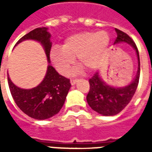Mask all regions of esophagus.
<instances>
[{
	"label": "esophagus",
	"instance_id": "1",
	"mask_svg": "<svg viewBox=\"0 0 152 152\" xmlns=\"http://www.w3.org/2000/svg\"><path fill=\"white\" fill-rule=\"evenodd\" d=\"M76 81H77V80H74V79H72L71 80H70V82H71V85H72V86L76 85Z\"/></svg>",
	"mask_w": 152,
	"mask_h": 152
}]
</instances>
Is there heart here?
Returning a JSON list of instances; mask_svg holds the SVG:
<instances>
[{"label": "heart", "instance_id": "1", "mask_svg": "<svg viewBox=\"0 0 152 152\" xmlns=\"http://www.w3.org/2000/svg\"><path fill=\"white\" fill-rule=\"evenodd\" d=\"M110 45V36L105 31H87L69 36L62 48L53 47L50 58L57 71L66 75L74 64V58L80 64L72 75L81 73L85 69H98L105 58Z\"/></svg>", "mask_w": 152, "mask_h": 152}]
</instances>
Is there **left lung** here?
Instances as JSON below:
<instances>
[{"mask_svg": "<svg viewBox=\"0 0 152 152\" xmlns=\"http://www.w3.org/2000/svg\"><path fill=\"white\" fill-rule=\"evenodd\" d=\"M115 31L117 34V37L114 45L128 44L135 50L137 59V71L134 79L129 85L123 87H116L106 83L99 72H96L92 78L89 80L90 89L86 97L87 102L94 111L106 116L118 114L129 104L137 89L140 76V59L136 45L124 31L117 28H115Z\"/></svg>", "mask_w": 152, "mask_h": 152, "instance_id": "8db88e82", "label": "left lung"}]
</instances>
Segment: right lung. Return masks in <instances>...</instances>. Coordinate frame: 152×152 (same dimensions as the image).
Listing matches in <instances>:
<instances>
[{
  "label": "right lung",
  "instance_id": "1",
  "mask_svg": "<svg viewBox=\"0 0 152 152\" xmlns=\"http://www.w3.org/2000/svg\"><path fill=\"white\" fill-rule=\"evenodd\" d=\"M48 28H38L23 36L15 46L24 40L40 42L45 50L48 60L46 73L43 80L34 88L22 89L12 82L8 74L10 90L15 103L28 116L36 120H46L58 114L66 100L71 83L57 72L50 64V53L52 42Z\"/></svg>",
  "mask_w": 152,
  "mask_h": 152
}]
</instances>
